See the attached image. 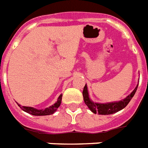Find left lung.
<instances>
[{
  "label": "left lung",
  "mask_w": 148,
  "mask_h": 148,
  "mask_svg": "<svg viewBox=\"0 0 148 148\" xmlns=\"http://www.w3.org/2000/svg\"><path fill=\"white\" fill-rule=\"evenodd\" d=\"M138 86V83L135 88L132 91V92L121 101H112V102H107V103H99V102H94L89 98L88 88H87V85L86 84V86L83 88V92H82L84 101L86 106H88V108L90 109L91 112L95 114L98 113L99 114H103V115L114 114V113H116V112L122 110L127 106V104L129 103V101L132 100V99L135 94Z\"/></svg>",
  "instance_id": "1"
}]
</instances>
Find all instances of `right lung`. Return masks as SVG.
Here are the masks:
<instances>
[{
	"mask_svg": "<svg viewBox=\"0 0 148 148\" xmlns=\"http://www.w3.org/2000/svg\"><path fill=\"white\" fill-rule=\"evenodd\" d=\"M62 95L61 94L59 96L57 99V101L54 103L53 106H49L48 108H46L45 109H36L35 108L33 107H28V106H21L20 104L17 103L18 106L21 108V109L27 113L32 114V115H35V116H42V115H49V114H53L54 112H56V110L60 107L61 101H62Z\"/></svg>",
	"mask_w": 148,
	"mask_h": 148,
	"instance_id": "obj_1",
	"label": "right lung"
}]
</instances>
